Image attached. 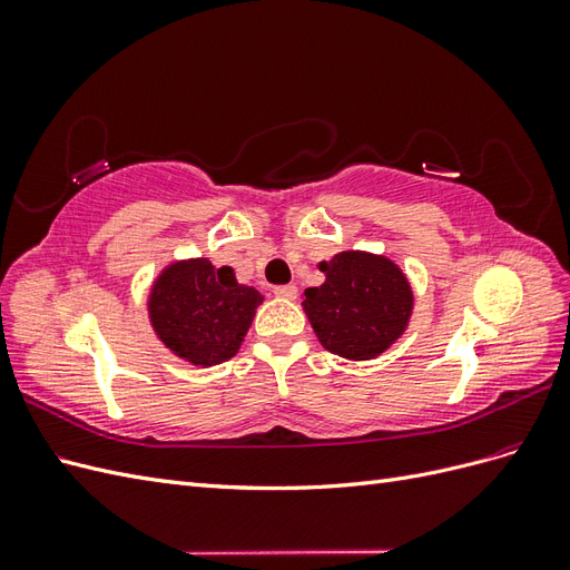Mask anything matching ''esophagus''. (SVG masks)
Instances as JSON below:
<instances>
[{
  "mask_svg": "<svg viewBox=\"0 0 570 570\" xmlns=\"http://www.w3.org/2000/svg\"><path fill=\"white\" fill-rule=\"evenodd\" d=\"M273 295L278 299H295L297 297V287L295 285H283V287H275Z\"/></svg>",
  "mask_w": 570,
  "mask_h": 570,
  "instance_id": "34e87169",
  "label": "esophagus"
}]
</instances>
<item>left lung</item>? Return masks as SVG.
I'll use <instances>...</instances> for the list:
<instances>
[{
  "label": "left lung",
  "mask_w": 570,
  "mask_h": 570,
  "mask_svg": "<svg viewBox=\"0 0 570 570\" xmlns=\"http://www.w3.org/2000/svg\"><path fill=\"white\" fill-rule=\"evenodd\" d=\"M318 271L325 281L302 292V308L323 350L347 361H371L409 331L416 295L390 256L344 249L318 262Z\"/></svg>",
  "instance_id": "8db88e82"
}]
</instances>
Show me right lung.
Returning <instances> with one entry per match:
<instances>
[{"mask_svg": "<svg viewBox=\"0 0 570 570\" xmlns=\"http://www.w3.org/2000/svg\"><path fill=\"white\" fill-rule=\"evenodd\" d=\"M264 304L252 285L237 283L230 266L216 268L206 256L168 262L147 292V318L176 358L212 368L233 358Z\"/></svg>", "mask_w": 570, "mask_h": 570, "instance_id": "obj_1", "label": "right lung"}]
</instances>
